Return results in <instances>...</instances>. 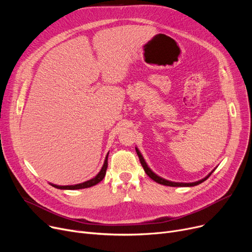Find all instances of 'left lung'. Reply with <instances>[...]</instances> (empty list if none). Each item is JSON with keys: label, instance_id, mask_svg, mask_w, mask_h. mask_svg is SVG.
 I'll return each mask as SVG.
<instances>
[{"label": "left lung", "instance_id": "8db88e82", "mask_svg": "<svg viewBox=\"0 0 252 252\" xmlns=\"http://www.w3.org/2000/svg\"><path fill=\"white\" fill-rule=\"evenodd\" d=\"M136 151H137V154H138V156H139V159H140V162H141V164H142V166H143V168H144V170H145V173H146L153 181H155L156 183H158V184H161V185H164V186H169V187H192V186H196V185H199V184H201L202 182H204L206 179H208V177L214 173V170L211 171V173L206 177V178H204V179H202V180H200V181H198V182H195V183H175V182H170V181H167V180H164V179H162V178H160V177H158L157 175H155L153 171L148 167V165H147V163L145 162V160H144V158H143V156H142V154L140 153V151L136 148Z\"/></svg>", "mask_w": 252, "mask_h": 252}]
</instances>
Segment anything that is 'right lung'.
Returning <instances> with one entry per match:
<instances>
[{"mask_svg": "<svg viewBox=\"0 0 252 252\" xmlns=\"http://www.w3.org/2000/svg\"><path fill=\"white\" fill-rule=\"evenodd\" d=\"M107 166H108V155L106 156L105 158V161H104V164L100 170V173L95 177L93 178L92 180H89L85 183H82V184H77V185H71V186H57V185H53L51 184L53 187H55L57 189H64V190H76V189H85V188H90L92 186H95V185H97L98 183H100L105 175H106V169H107Z\"/></svg>", "mask_w": 252, "mask_h": 252, "instance_id": "right-lung-1", "label": "right lung"}]
</instances>
